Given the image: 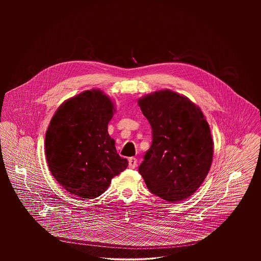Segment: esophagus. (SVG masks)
Segmentation results:
<instances>
[{"instance_id":"obj_1","label":"esophagus","mask_w":261,"mask_h":261,"mask_svg":"<svg viewBox=\"0 0 261 261\" xmlns=\"http://www.w3.org/2000/svg\"><path fill=\"white\" fill-rule=\"evenodd\" d=\"M137 159L135 158H130L129 160H128V165H129V168H131V169H134L135 167L137 166Z\"/></svg>"}]
</instances>
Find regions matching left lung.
<instances>
[{"label":"left lung","mask_w":261,"mask_h":261,"mask_svg":"<svg viewBox=\"0 0 261 261\" xmlns=\"http://www.w3.org/2000/svg\"><path fill=\"white\" fill-rule=\"evenodd\" d=\"M152 143L139 166L149 192L167 201L191 197L211 169V128L198 106L168 89L138 100Z\"/></svg>","instance_id":"8db88e82"}]
</instances>
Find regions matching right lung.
Instances as JSON below:
<instances>
[{
    "label": "right lung",
    "instance_id": "add662e5",
    "mask_svg": "<svg viewBox=\"0 0 261 261\" xmlns=\"http://www.w3.org/2000/svg\"><path fill=\"white\" fill-rule=\"evenodd\" d=\"M115 112L101 91H85L65 100L54 114L45 138L50 173L69 194L95 199L128 166L115 149L108 125Z\"/></svg>",
    "mask_w": 261,
    "mask_h": 261
}]
</instances>
